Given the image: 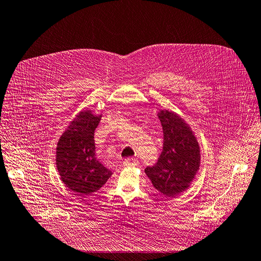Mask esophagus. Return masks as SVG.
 I'll use <instances>...</instances> for the list:
<instances>
[{"label": "esophagus", "instance_id": "1", "mask_svg": "<svg viewBox=\"0 0 261 261\" xmlns=\"http://www.w3.org/2000/svg\"><path fill=\"white\" fill-rule=\"evenodd\" d=\"M123 164L126 166H134L139 164V160L138 159H133V158H128L126 160L123 161Z\"/></svg>", "mask_w": 261, "mask_h": 261}]
</instances>
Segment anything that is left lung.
<instances>
[{
	"label": "left lung",
	"mask_w": 261,
	"mask_h": 261,
	"mask_svg": "<svg viewBox=\"0 0 261 261\" xmlns=\"http://www.w3.org/2000/svg\"><path fill=\"white\" fill-rule=\"evenodd\" d=\"M163 129V149L153 166L145 173L153 187L167 197L186 191L194 180L200 164L199 145L189 124L171 111L158 114Z\"/></svg>",
	"instance_id": "8db88e82"
}]
</instances>
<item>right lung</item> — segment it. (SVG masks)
<instances>
[{
    "mask_svg": "<svg viewBox=\"0 0 261 261\" xmlns=\"http://www.w3.org/2000/svg\"><path fill=\"white\" fill-rule=\"evenodd\" d=\"M101 115L79 113L62 134L56 147V167L64 185L74 195L85 197L102 187L112 172L96 158L94 134Z\"/></svg>",
    "mask_w": 261,
    "mask_h": 261,
    "instance_id": "1",
    "label": "right lung"
}]
</instances>
